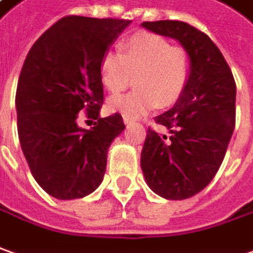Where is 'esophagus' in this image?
I'll list each match as a JSON object with an SVG mask.
<instances>
[{
    "mask_svg": "<svg viewBox=\"0 0 253 253\" xmlns=\"http://www.w3.org/2000/svg\"><path fill=\"white\" fill-rule=\"evenodd\" d=\"M123 122H125V123H130V122H133V118H130V116H127V115H123Z\"/></svg>",
    "mask_w": 253,
    "mask_h": 253,
    "instance_id": "34e87169",
    "label": "esophagus"
}]
</instances>
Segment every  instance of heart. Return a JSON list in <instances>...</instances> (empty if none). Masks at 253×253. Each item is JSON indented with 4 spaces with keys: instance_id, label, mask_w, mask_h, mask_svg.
Segmentation results:
<instances>
[{
    "instance_id": "1",
    "label": "heart",
    "mask_w": 253,
    "mask_h": 253,
    "mask_svg": "<svg viewBox=\"0 0 253 253\" xmlns=\"http://www.w3.org/2000/svg\"><path fill=\"white\" fill-rule=\"evenodd\" d=\"M192 72V59L184 47L149 32L128 37L123 52L106 51L101 59V79L111 94L134 83L137 88L109 99V109L130 118L147 115L156 106H170L184 92Z\"/></svg>"
}]
</instances>
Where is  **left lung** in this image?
Returning a JSON list of instances; mask_svg holds the SVG:
<instances>
[{
  "instance_id": "left-lung-1",
  "label": "left lung",
  "mask_w": 253,
  "mask_h": 253,
  "mask_svg": "<svg viewBox=\"0 0 253 253\" xmlns=\"http://www.w3.org/2000/svg\"><path fill=\"white\" fill-rule=\"evenodd\" d=\"M142 27L176 39L190 52V82L173 108L154 118L170 134L148 127L141 168L151 190L166 199L202 191L220 168L235 126V82L209 36L180 20L144 22Z\"/></svg>"
}]
</instances>
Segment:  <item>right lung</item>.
<instances>
[{"label":"right lung","mask_w":253,"mask_h":253,"mask_svg":"<svg viewBox=\"0 0 253 253\" xmlns=\"http://www.w3.org/2000/svg\"><path fill=\"white\" fill-rule=\"evenodd\" d=\"M130 22L65 16L26 56L15 98L19 141L34 180L54 198H83L95 191L108 148L126 127L118 112L99 118L101 59ZM83 110L96 120L91 130L77 125Z\"/></svg>","instance_id":"obj_1"}]
</instances>
